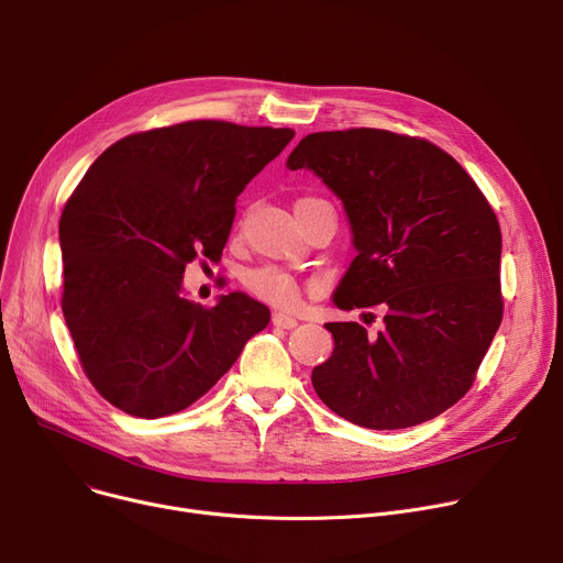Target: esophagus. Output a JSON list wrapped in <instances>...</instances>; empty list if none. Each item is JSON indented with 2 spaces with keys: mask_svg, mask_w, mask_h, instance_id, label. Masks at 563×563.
Instances as JSON below:
<instances>
[{
  "mask_svg": "<svg viewBox=\"0 0 563 563\" xmlns=\"http://www.w3.org/2000/svg\"><path fill=\"white\" fill-rule=\"evenodd\" d=\"M272 321H274V325H278V328H285V330H291V328H296V325H298V321H296L294 317L285 314V312H274Z\"/></svg>",
  "mask_w": 563,
  "mask_h": 563,
  "instance_id": "34e87169",
  "label": "esophagus"
}]
</instances>
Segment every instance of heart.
<instances>
[{
    "instance_id": "1",
    "label": "heart",
    "mask_w": 563,
    "mask_h": 563,
    "mask_svg": "<svg viewBox=\"0 0 563 563\" xmlns=\"http://www.w3.org/2000/svg\"><path fill=\"white\" fill-rule=\"evenodd\" d=\"M306 201H314V199H301L296 206H301ZM242 285L253 296L262 298V301H267L272 306H278V308L294 306L298 298V291H301L296 276H291L289 272H285L280 267H272V265L246 269L242 274Z\"/></svg>"
}]
</instances>
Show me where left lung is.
<instances>
[{
    "mask_svg": "<svg viewBox=\"0 0 563 563\" xmlns=\"http://www.w3.org/2000/svg\"><path fill=\"white\" fill-rule=\"evenodd\" d=\"M287 167L342 199L357 251L332 301L385 310L383 330L325 323L334 351L314 366L319 398L371 430L419 426L473 385L503 321L496 212L428 140L383 129L306 135Z\"/></svg>",
    "mask_w": 563,
    "mask_h": 563,
    "instance_id": "1",
    "label": "left lung"
}]
</instances>
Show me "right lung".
I'll list each match as a JSON object with an SVG mask.
<instances>
[{
    "label": "right lung",
    "instance_id": "obj_1",
    "mask_svg": "<svg viewBox=\"0 0 563 563\" xmlns=\"http://www.w3.org/2000/svg\"><path fill=\"white\" fill-rule=\"evenodd\" d=\"M291 129L197 120L122 137L90 165L58 223L63 317L95 389L131 417L199 400L265 330L242 291L203 308L183 294L195 257L227 246L235 201Z\"/></svg>",
    "mask_w": 563,
    "mask_h": 563
}]
</instances>
